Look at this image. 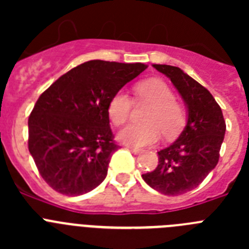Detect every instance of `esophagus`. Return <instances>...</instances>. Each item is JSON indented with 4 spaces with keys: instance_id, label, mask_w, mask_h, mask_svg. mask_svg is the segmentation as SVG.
I'll list each match as a JSON object with an SVG mask.
<instances>
[{
    "instance_id": "obj_1",
    "label": "esophagus",
    "mask_w": 249,
    "mask_h": 249,
    "mask_svg": "<svg viewBox=\"0 0 249 249\" xmlns=\"http://www.w3.org/2000/svg\"><path fill=\"white\" fill-rule=\"evenodd\" d=\"M128 149L131 152H133L135 155H138V153H141V152H142V149L138 148V147H128Z\"/></svg>"
}]
</instances>
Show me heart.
<instances>
[{
  "instance_id": "obj_1",
  "label": "heart",
  "mask_w": 249,
  "mask_h": 249,
  "mask_svg": "<svg viewBox=\"0 0 249 249\" xmlns=\"http://www.w3.org/2000/svg\"><path fill=\"white\" fill-rule=\"evenodd\" d=\"M137 101L148 102L152 109L147 114L148 124L131 123L118 133V140L131 146L155 144L162 136L173 138L181 132L186 122V113L168 85L160 78H149L135 87ZM133 100L126 91H118L108 103V116L116 126H122L131 116Z\"/></svg>"
}]
</instances>
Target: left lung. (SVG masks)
<instances>
[{
	"instance_id": "1",
	"label": "left lung",
	"mask_w": 249,
	"mask_h": 249,
	"mask_svg": "<svg viewBox=\"0 0 249 249\" xmlns=\"http://www.w3.org/2000/svg\"><path fill=\"white\" fill-rule=\"evenodd\" d=\"M168 77L186 103L188 118L179 137L158 152V166L142 178L167 196L192 191L217 166L226 133V121L212 94L181 68L153 65Z\"/></svg>"
}]
</instances>
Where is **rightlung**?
I'll use <instances>...</instances> for the list:
<instances>
[{"instance_id": "1", "label": "right lung", "mask_w": 249, "mask_h": 249, "mask_svg": "<svg viewBox=\"0 0 249 249\" xmlns=\"http://www.w3.org/2000/svg\"><path fill=\"white\" fill-rule=\"evenodd\" d=\"M146 68L93 59L72 68L39 96L28 118V149L48 186L80 196L102 183L118 148L108 103Z\"/></svg>"}]
</instances>
